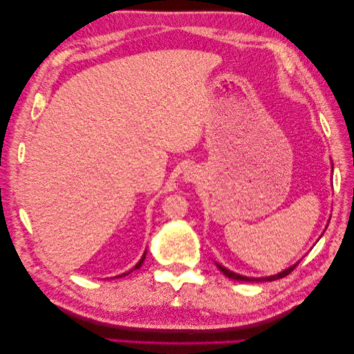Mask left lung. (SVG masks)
Instances as JSON below:
<instances>
[{
	"mask_svg": "<svg viewBox=\"0 0 354 354\" xmlns=\"http://www.w3.org/2000/svg\"><path fill=\"white\" fill-rule=\"evenodd\" d=\"M298 265V263H297ZM297 265L290 266V268H287L286 271H282V273L279 274H274V276H270V277H259V279H254V277H245V276H240V274H235L232 273V271H229L227 268H224V266L218 265V268L223 271V274H225L227 277H230V279H235V281H245V282H262V281H276V279H282V277H286L292 273V271L297 268Z\"/></svg>",
	"mask_w": 354,
	"mask_h": 354,
	"instance_id": "8db88e82",
	"label": "left lung"
}]
</instances>
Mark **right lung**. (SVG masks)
Wrapping results in <instances>:
<instances>
[{"label":"right lung","mask_w":354,"mask_h":354,"mask_svg":"<svg viewBox=\"0 0 354 354\" xmlns=\"http://www.w3.org/2000/svg\"><path fill=\"white\" fill-rule=\"evenodd\" d=\"M144 259H146V252H144V256L141 257V260H139V262L136 263V266H135V268H133V270H136V268H139V266H141L142 265V262H144ZM124 276V274H122Z\"/></svg>","instance_id":"right-lung-1"}]
</instances>
